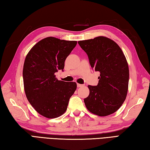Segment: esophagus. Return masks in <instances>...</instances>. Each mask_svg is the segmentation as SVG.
Here are the masks:
<instances>
[{
    "mask_svg": "<svg viewBox=\"0 0 150 150\" xmlns=\"http://www.w3.org/2000/svg\"><path fill=\"white\" fill-rule=\"evenodd\" d=\"M77 86H78V87H83V86H84V85H82V84H79V83H78V84H77Z\"/></svg>",
    "mask_w": 150,
    "mask_h": 150,
    "instance_id": "esophagus-1",
    "label": "esophagus"
}]
</instances>
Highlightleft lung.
Instances as JSON below:
<instances>
[{"label":"left lung","mask_w":150,"mask_h":150,"mask_svg":"<svg viewBox=\"0 0 150 150\" xmlns=\"http://www.w3.org/2000/svg\"><path fill=\"white\" fill-rule=\"evenodd\" d=\"M78 44L87 53L91 67L100 73L96 86L88 85L85 106L100 117L114 113L126 100L128 91L129 67L123 52L114 41L103 36Z\"/></svg>","instance_id":"8db88e82"}]
</instances>
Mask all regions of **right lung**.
Instances as JSON below:
<instances>
[{
    "label": "right lung",
    "instance_id": "obj_1",
    "mask_svg": "<svg viewBox=\"0 0 150 150\" xmlns=\"http://www.w3.org/2000/svg\"><path fill=\"white\" fill-rule=\"evenodd\" d=\"M77 44L48 37L33 46L23 66V82L27 99L43 117L54 118L65 113L76 82L58 80L55 73L63 70L65 61Z\"/></svg>",
    "mask_w": 150,
    "mask_h": 150
}]
</instances>
